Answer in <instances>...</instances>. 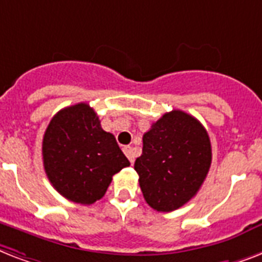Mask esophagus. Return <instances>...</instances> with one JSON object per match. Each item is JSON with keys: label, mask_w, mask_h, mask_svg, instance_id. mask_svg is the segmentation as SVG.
Wrapping results in <instances>:
<instances>
[{"label": "esophagus", "mask_w": 262, "mask_h": 262, "mask_svg": "<svg viewBox=\"0 0 262 262\" xmlns=\"http://www.w3.org/2000/svg\"><path fill=\"white\" fill-rule=\"evenodd\" d=\"M123 151H124V154L127 156V158L129 160V162L131 164H134V161H135V158H134V151H133V147H129V146H124L123 147Z\"/></svg>", "instance_id": "1"}]
</instances>
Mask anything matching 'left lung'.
<instances>
[{
	"instance_id": "1",
	"label": "left lung",
	"mask_w": 262,
	"mask_h": 262,
	"mask_svg": "<svg viewBox=\"0 0 262 262\" xmlns=\"http://www.w3.org/2000/svg\"><path fill=\"white\" fill-rule=\"evenodd\" d=\"M210 137L193 116L174 110L152 123L143 135L134 169L148 206L170 212L198 193L210 170Z\"/></svg>"
}]
</instances>
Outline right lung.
<instances>
[{
	"mask_svg": "<svg viewBox=\"0 0 262 262\" xmlns=\"http://www.w3.org/2000/svg\"><path fill=\"white\" fill-rule=\"evenodd\" d=\"M41 154L52 187L70 202L85 206L100 200L114 174L129 166L114 135L101 128L86 102L63 108L51 119Z\"/></svg>",
	"mask_w": 262,
	"mask_h": 262,
	"instance_id": "1",
	"label": "right lung"
}]
</instances>
